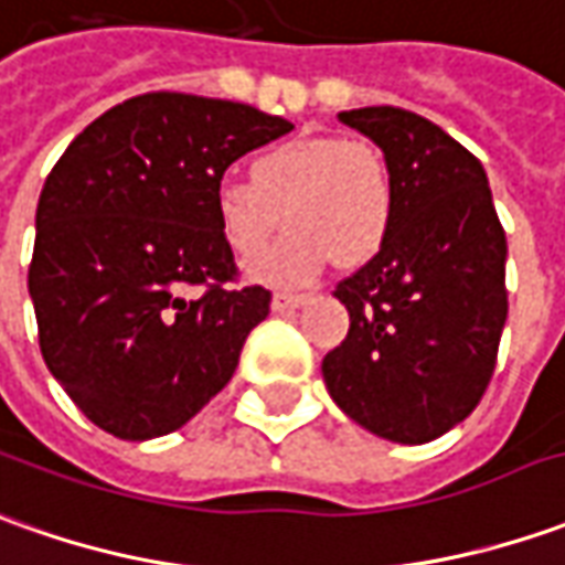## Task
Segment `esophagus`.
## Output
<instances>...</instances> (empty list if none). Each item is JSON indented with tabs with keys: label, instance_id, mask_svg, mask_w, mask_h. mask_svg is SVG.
Returning a JSON list of instances; mask_svg holds the SVG:
<instances>
[{
	"label": "esophagus",
	"instance_id": "esophagus-1",
	"mask_svg": "<svg viewBox=\"0 0 565 565\" xmlns=\"http://www.w3.org/2000/svg\"><path fill=\"white\" fill-rule=\"evenodd\" d=\"M306 302H309L306 294H275V297H271V309H275V312H294V309L306 306Z\"/></svg>",
	"mask_w": 565,
	"mask_h": 565
}]
</instances>
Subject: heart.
<instances>
[{
    "instance_id": "b5f03b06",
    "label": "heart",
    "mask_w": 565,
    "mask_h": 565,
    "mask_svg": "<svg viewBox=\"0 0 565 565\" xmlns=\"http://www.w3.org/2000/svg\"><path fill=\"white\" fill-rule=\"evenodd\" d=\"M281 216L290 234L247 268L253 281L306 284L333 256L343 268L364 266L383 250L395 222L386 153L359 138H290L253 160L250 185L222 182L213 194L216 232L237 259L263 253Z\"/></svg>"
}]
</instances>
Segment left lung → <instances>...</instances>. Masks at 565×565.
<instances>
[{"mask_svg":"<svg viewBox=\"0 0 565 565\" xmlns=\"http://www.w3.org/2000/svg\"><path fill=\"white\" fill-rule=\"evenodd\" d=\"M340 120L386 153L395 222L383 250L333 290L349 333L321 374L355 424L424 445L489 390L508 321V237L482 163L436 122L390 105Z\"/></svg>","mask_w":565,"mask_h":565,"instance_id":"obj_1","label":"left lung"}]
</instances>
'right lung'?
<instances>
[{
	"label": "right lung",
	"instance_id": "1",
	"mask_svg": "<svg viewBox=\"0 0 565 565\" xmlns=\"http://www.w3.org/2000/svg\"><path fill=\"white\" fill-rule=\"evenodd\" d=\"M290 129L250 105L148 92L89 122L52 167L26 287L42 359L95 427L167 436L232 380L271 294L232 287L213 194L237 157Z\"/></svg>",
	"mask_w": 565,
	"mask_h": 565
}]
</instances>
